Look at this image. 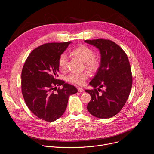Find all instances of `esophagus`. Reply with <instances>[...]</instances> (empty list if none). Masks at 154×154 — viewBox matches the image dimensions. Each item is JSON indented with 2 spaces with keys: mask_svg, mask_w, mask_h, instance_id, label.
Masks as SVG:
<instances>
[{
  "mask_svg": "<svg viewBox=\"0 0 154 154\" xmlns=\"http://www.w3.org/2000/svg\"><path fill=\"white\" fill-rule=\"evenodd\" d=\"M78 91L81 93V92H83L84 91V90L83 88H78Z\"/></svg>",
  "mask_w": 154,
  "mask_h": 154,
  "instance_id": "1",
  "label": "esophagus"
}]
</instances>
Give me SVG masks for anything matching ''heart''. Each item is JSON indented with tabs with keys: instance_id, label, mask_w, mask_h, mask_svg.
<instances>
[{
	"instance_id": "b5f03b06",
	"label": "heart",
	"mask_w": 154,
	"mask_h": 154,
	"mask_svg": "<svg viewBox=\"0 0 154 154\" xmlns=\"http://www.w3.org/2000/svg\"><path fill=\"white\" fill-rule=\"evenodd\" d=\"M73 54L85 62L86 68L91 71H94L97 68L99 61L95 57H94V54L93 51L88 47L86 46H80L73 51ZM68 61V57L66 54L63 53L60 56L58 66L61 70L64 71L67 68ZM88 77V74L86 72H72L68 75L67 79L69 82L73 84L82 85Z\"/></svg>"
}]
</instances>
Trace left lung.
Wrapping results in <instances>:
<instances>
[{
  "label": "left lung",
  "instance_id": "1",
  "mask_svg": "<svg viewBox=\"0 0 154 154\" xmlns=\"http://www.w3.org/2000/svg\"><path fill=\"white\" fill-rule=\"evenodd\" d=\"M85 42L97 48L101 57L100 66L90 82L94 89L85 90L91 97L87 109L95 117L112 118L123 108L132 86L128 59L122 48L112 41L97 39ZM102 87L103 90H100Z\"/></svg>",
  "mask_w": 154,
  "mask_h": 154
}]
</instances>
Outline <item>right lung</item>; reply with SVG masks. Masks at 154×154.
I'll use <instances>...</instances> for the list:
<instances>
[{
  "label": "right lung",
  "mask_w": 154,
  "mask_h": 154,
  "mask_svg": "<svg viewBox=\"0 0 154 154\" xmlns=\"http://www.w3.org/2000/svg\"><path fill=\"white\" fill-rule=\"evenodd\" d=\"M72 43L51 42L35 49L22 71L21 88L26 103L38 118L52 122L66 109L69 97L77 93L76 88L58 80L60 56ZM62 85V88H57Z\"/></svg>",
  "instance_id": "1"
}]
</instances>
